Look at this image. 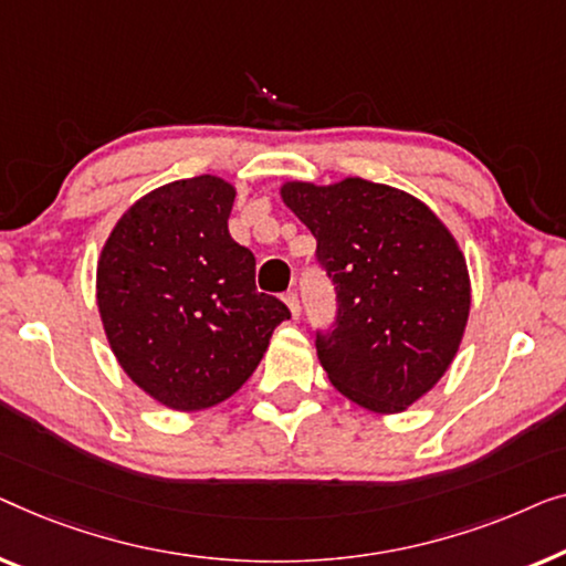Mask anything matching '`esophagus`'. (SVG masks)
<instances>
[{
  "label": "esophagus",
  "instance_id": "esophagus-1",
  "mask_svg": "<svg viewBox=\"0 0 566 566\" xmlns=\"http://www.w3.org/2000/svg\"><path fill=\"white\" fill-rule=\"evenodd\" d=\"M284 302H286V307H290V313H292V317L294 321H297L300 317V300H297V292H286L284 294Z\"/></svg>",
  "mask_w": 566,
  "mask_h": 566
}]
</instances>
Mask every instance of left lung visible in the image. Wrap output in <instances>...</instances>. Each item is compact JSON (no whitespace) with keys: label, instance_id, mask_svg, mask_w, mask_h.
<instances>
[{"label":"left lung","instance_id":"1","mask_svg":"<svg viewBox=\"0 0 566 566\" xmlns=\"http://www.w3.org/2000/svg\"><path fill=\"white\" fill-rule=\"evenodd\" d=\"M280 197L336 284V328L315 340L331 385L379 416L405 412L464 338L472 282L459 241L418 197L361 177L284 181Z\"/></svg>","mask_w":566,"mask_h":566}]
</instances>
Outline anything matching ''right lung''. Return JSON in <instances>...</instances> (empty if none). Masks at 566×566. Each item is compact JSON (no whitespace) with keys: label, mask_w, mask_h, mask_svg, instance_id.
Wrapping results in <instances>:
<instances>
[{"label":"right lung","mask_w":566,"mask_h":566,"mask_svg":"<svg viewBox=\"0 0 566 566\" xmlns=\"http://www.w3.org/2000/svg\"><path fill=\"white\" fill-rule=\"evenodd\" d=\"M235 187L214 174L135 200L97 259V307L117 364L177 412L226 402L256 371L284 302L256 292V259L228 233Z\"/></svg>","instance_id":"1"}]
</instances>
